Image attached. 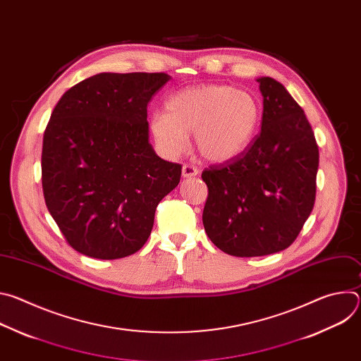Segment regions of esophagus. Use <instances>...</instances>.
Wrapping results in <instances>:
<instances>
[{"label": "esophagus", "mask_w": 361, "mask_h": 361, "mask_svg": "<svg viewBox=\"0 0 361 361\" xmlns=\"http://www.w3.org/2000/svg\"><path fill=\"white\" fill-rule=\"evenodd\" d=\"M183 177L184 178H190V177H195L198 174V169L194 167V166H190V164H184L183 166V171H181Z\"/></svg>", "instance_id": "1"}]
</instances>
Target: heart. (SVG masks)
Segmentation results:
<instances>
[{
  "mask_svg": "<svg viewBox=\"0 0 361 361\" xmlns=\"http://www.w3.org/2000/svg\"><path fill=\"white\" fill-rule=\"evenodd\" d=\"M166 111L149 118L151 134L170 157L183 154L188 134L200 156L212 163L234 160L245 151L260 123V106L247 91L226 84H202L173 92Z\"/></svg>",
  "mask_w": 361,
  "mask_h": 361,
  "instance_id": "1",
  "label": "heart"
}]
</instances>
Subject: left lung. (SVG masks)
I'll return each instance as SVG.
<instances>
[{
  "label": "left lung",
  "mask_w": 361,
  "mask_h": 361,
  "mask_svg": "<svg viewBox=\"0 0 361 361\" xmlns=\"http://www.w3.org/2000/svg\"><path fill=\"white\" fill-rule=\"evenodd\" d=\"M257 82L263 95L262 133L238 157L201 174L209 187L205 233L235 257L286 250L316 200L319 147L310 123L283 84L271 77Z\"/></svg>",
  "instance_id": "8db88e82"
}]
</instances>
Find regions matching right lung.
I'll return each instance as SVG.
<instances>
[{
    "label": "right lung",
    "mask_w": 361,
    "mask_h": 361,
    "mask_svg": "<svg viewBox=\"0 0 361 361\" xmlns=\"http://www.w3.org/2000/svg\"><path fill=\"white\" fill-rule=\"evenodd\" d=\"M171 77L99 73L57 102L42 140L47 209L68 244L99 260L138 251L159 202L181 166L160 159L148 141L147 104Z\"/></svg>",
    "instance_id": "1"
}]
</instances>
